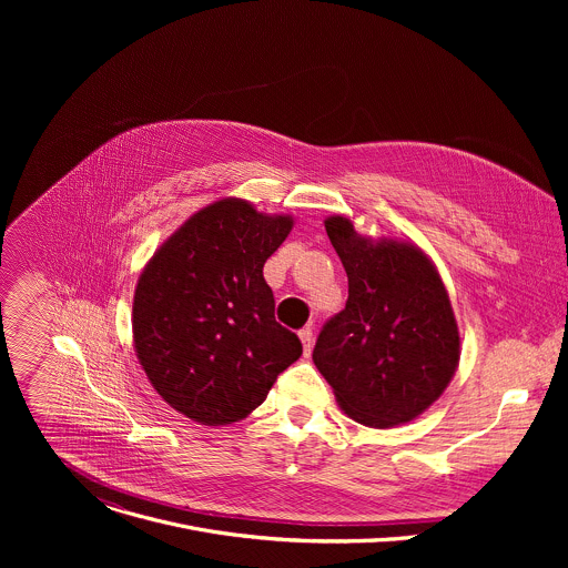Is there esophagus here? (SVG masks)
Returning a JSON list of instances; mask_svg holds the SVG:
<instances>
[{
    "label": "esophagus",
    "mask_w": 568,
    "mask_h": 568,
    "mask_svg": "<svg viewBox=\"0 0 568 568\" xmlns=\"http://www.w3.org/2000/svg\"><path fill=\"white\" fill-rule=\"evenodd\" d=\"M298 337H301V344H303L305 355H310L312 344H314V333H312V328H303V331H298Z\"/></svg>",
    "instance_id": "esophagus-1"
}]
</instances>
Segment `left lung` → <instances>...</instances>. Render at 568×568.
I'll return each mask as SVG.
<instances>
[{"instance_id": "1", "label": "left lung", "mask_w": 568, "mask_h": 568, "mask_svg": "<svg viewBox=\"0 0 568 568\" xmlns=\"http://www.w3.org/2000/svg\"><path fill=\"white\" fill-rule=\"evenodd\" d=\"M326 231L348 274V301L323 323L312 359L353 420L377 429L409 423L458 366L445 285L409 242H371L342 215Z\"/></svg>"}]
</instances>
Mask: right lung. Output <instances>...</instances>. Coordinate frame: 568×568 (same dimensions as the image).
Wrapping results in <instances>:
<instances>
[{
	"label": "right lung",
	"instance_id": "obj_1",
	"mask_svg": "<svg viewBox=\"0 0 568 568\" xmlns=\"http://www.w3.org/2000/svg\"><path fill=\"white\" fill-rule=\"evenodd\" d=\"M292 229L245 200L195 213L143 270L132 305L139 362L173 409L202 425L252 414L301 339L274 316L265 261Z\"/></svg>",
	"mask_w": 568,
	"mask_h": 568
}]
</instances>
